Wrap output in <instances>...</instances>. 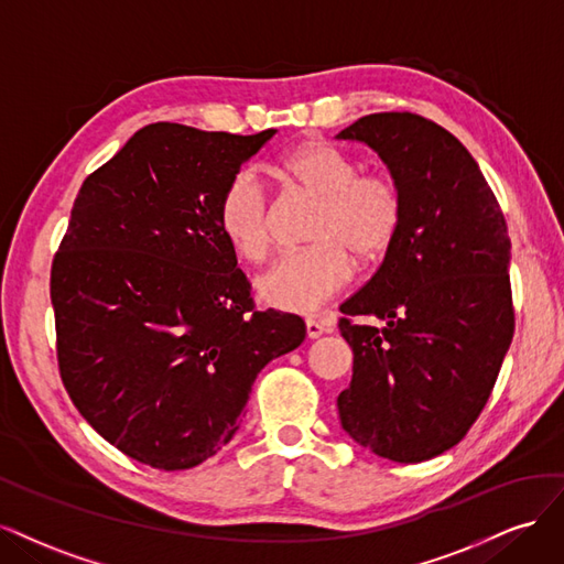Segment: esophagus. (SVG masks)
Listing matches in <instances>:
<instances>
[{"label": "esophagus", "mask_w": 564, "mask_h": 564, "mask_svg": "<svg viewBox=\"0 0 564 564\" xmlns=\"http://www.w3.org/2000/svg\"><path fill=\"white\" fill-rule=\"evenodd\" d=\"M304 328H306V337L308 339H316L323 333H328V325H325L323 321H316V318H306L304 321Z\"/></svg>", "instance_id": "esophagus-1"}]
</instances>
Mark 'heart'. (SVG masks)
Masks as SVG:
<instances>
[{
  "label": "heart",
  "instance_id": "b5f03b06",
  "mask_svg": "<svg viewBox=\"0 0 564 564\" xmlns=\"http://www.w3.org/2000/svg\"><path fill=\"white\" fill-rule=\"evenodd\" d=\"M281 175L321 198L308 246L288 252L258 279V295L281 312H316L354 276V260H377L403 225L405 198L389 173L366 171L354 156L323 140L297 144L279 161ZM217 227L248 262H262L274 246V208L258 173H234L217 198Z\"/></svg>",
  "mask_w": 564,
  "mask_h": 564
}]
</instances>
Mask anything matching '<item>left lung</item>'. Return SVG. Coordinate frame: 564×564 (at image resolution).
Segmentation results:
<instances>
[{
	"label": "left lung",
	"instance_id": "8db88e82",
	"mask_svg": "<svg viewBox=\"0 0 564 564\" xmlns=\"http://www.w3.org/2000/svg\"><path fill=\"white\" fill-rule=\"evenodd\" d=\"M337 138L370 144L405 198L384 262L339 306L354 351L341 429L377 457L426 462L474 426L511 347V239L476 159L443 126L377 112Z\"/></svg>",
	"mask_w": 564,
	"mask_h": 564
}]
</instances>
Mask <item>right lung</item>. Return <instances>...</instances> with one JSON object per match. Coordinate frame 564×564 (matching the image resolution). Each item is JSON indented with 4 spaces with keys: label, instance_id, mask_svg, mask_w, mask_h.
<instances>
[{
    "label": "right lung",
    "instance_id": "obj_1",
    "mask_svg": "<svg viewBox=\"0 0 564 564\" xmlns=\"http://www.w3.org/2000/svg\"><path fill=\"white\" fill-rule=\"evenodd\" d=\"M140 129L72 206L51 264L58 370L72 403L126 457L185 470L220 452L258 372L297 349L295 314L258 312L217 198L274 135Z\"/></svg>",
    "mask_w": 564,
    "mask_h": 564
}]
</instances>
